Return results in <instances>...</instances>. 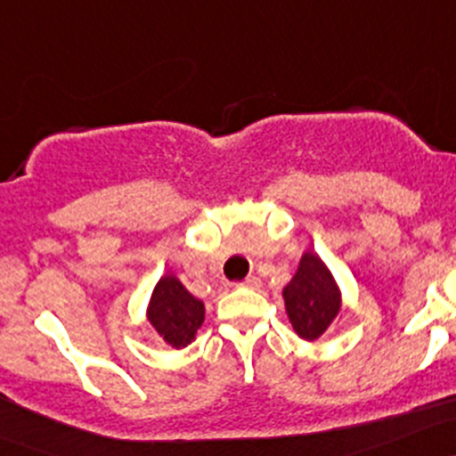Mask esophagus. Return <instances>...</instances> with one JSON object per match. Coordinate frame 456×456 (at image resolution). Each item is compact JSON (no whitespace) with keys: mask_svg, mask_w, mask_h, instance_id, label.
<instances>
[{"mask_svg":"<svg viewBox=\"0 0 456 456\" xmlns=\"http://www.w3.org/2000/svg\"><path fill=\"white\" fill-rule=\"evenodd\" d=\"M238 285H247V288H259L262 285V281H259V277H255V274H248L244 281H240Z\"/></svg>","mask_w":456,"mask_h":456,"instance_id":"34e87169","label":"esophagus"}]
</instances>
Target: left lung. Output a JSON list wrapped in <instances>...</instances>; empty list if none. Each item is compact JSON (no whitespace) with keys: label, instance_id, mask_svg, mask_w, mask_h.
I'll return each instance as SVG.
<instances>
[{"label":"left lung","instance_id":"left-lung-1","mask_svg":"<svg viewBox=\"0 0 456 456\" xmlns=\"http://www.w3.org/2000/svg\"><path fill=\"white\" fill-rule=\"evenodd\" d=\"M283 298L289 322L303 339H318L339 312V292L331 273L314 253L303 255Z\"/></svg>","mask_w":456,"mask_h":456}]
</instances>
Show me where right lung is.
I'll use <instances>...</instances> for the list:
<instances>
[{
	"mask_svg": "<svg viewBox=\"0 0 456 456\" xmlns=\"http://www.w3.org/2000/svg\"><path fill=\"white\" fill-rule=\"evenodd\" d=\"M203 318V303L194 298L173 274L159 279L149 303V320L171 346L182 348L192 342Z\"/></svg>",
	"mask_w": 456,
	"mask_h": 456,
	"instance_id": "right-lung-1",
	"label": "right lung"
}]
</instances>
